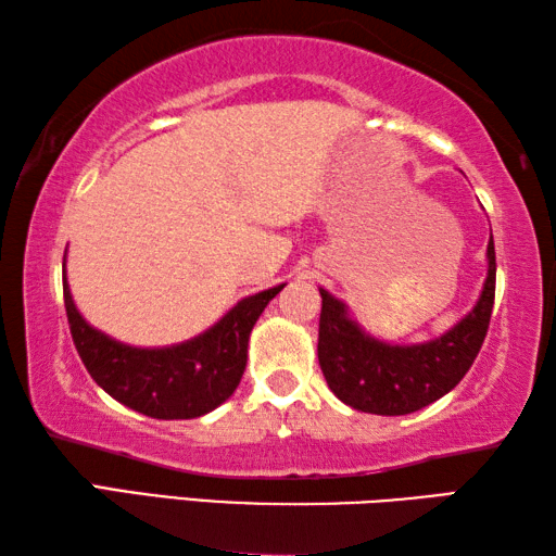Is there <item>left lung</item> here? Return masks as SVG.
Segmentation results:
<instances>
[{
	"label": "left lung",
	"instance_id": "8db88e82",
	"mask_svg": "<svg viewBox=\"0 0 556 556\" xmlns=\"http://www.w3.org/2000/svg\"><path fill=\"white\" fill-rule=\"evenodd\" d=\"M321 291L318 365L338 400L357 412L397 417L437 402L464 380L485 341L495 301V244L488 242V277L466 318L437 341L390 345L357 326L343 301Z\"/></svg>",
	"mask_w": 556,
	"mask_h": 556
}]
</instances>
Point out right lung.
Returning <instances> with one entry per match:
<instances>
[{
  "mask_svg": "<svg viewBox=\"0 0 556 556\" xmlns=\"http://www.w3.org/2000/svg\"><path fill=\"white\" fill-rule=\"evenodd\" d=\"M285 289L242 299L208 331L172 348H131L92 328L63 277L71 336L83 365L110 397L154 419H193L230 397L248 365V341L265 306Z\"/></svg>",
  "mask_w": 556,
  "mask_h": 556,
  "instance_id": "obj_1",
  "label": "right lung"
}]
</instances>
